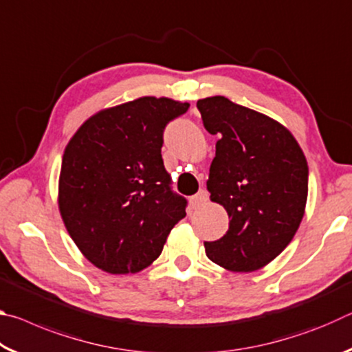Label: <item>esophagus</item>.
Masks as SVG:
<instances>
[{"label":"esophagus","mask_w":352,"mask_h":352,"mask_svg":"<svg viewBox=\"0 0 352 352\" xmlns=\"http://www.w3.org/2000/svg\"><path fill=\"white\" fill-rule=\"evenodd\" d=\"M206 201H208V192H206L205 189H200L197 194L192 195V197L189 199V204H190V206H192V208L204 206Z\"/></svg>","instance_id":"esophagus-1"}]
</instances>
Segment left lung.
<instances>
[{
    "mask_svg": "<svg viewBox=\"0 0 352 352\" xmlns=\"http://www.w3.org/2000/svg\"><path fill=\"white\" fill-rule=\"evenodd\" d=\"M204 126L217 135L206 188L230 217L206 256L236 273L259 270L294 239L307 201L309 169L283 124L223 96L197 100Z\"/></svg>",
    "mask_w": 352,
    "mask_h": 352,
    "instance_id": "left-lung-1",
    "label": "left lung"
}]
</instances>
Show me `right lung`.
<instances>
[{
  "label": "right lung",
  "instance_id": "obj_1",
  "mask_svg": "<svg viewBox=\"0 0 352 352\" xmlns=\"http://www.w3.org/2000/svg\"><path fill=\"white\" fill-rule=\"evenodd\" d=\"M188 109L169 98H138L88 118L65 147L58 211L98 269L144 270L186 216V200L170 190L162 147L164 127Z\"/></svg>",
  "mask_w": 352,
  "mask_h": 352
}]
</instances>
